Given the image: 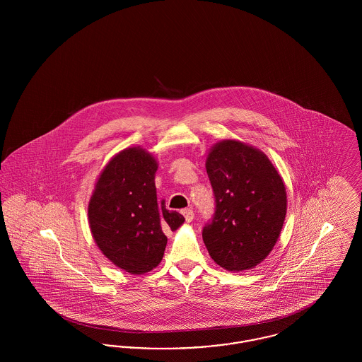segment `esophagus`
Segmentation results:
<instances>
[{
    "mask_svg": "<svg viewBox=\"0 0 362 362\" xmlns=\"http://www.w3.org/2000/svg\"><path fill=\"white\" fill-rule=\"evenodd\" d=\"M182 214L185 216L186 218V223H191L194 220V211L191 209H183L182 210Z\"/></svg>",
    "mask_w": 362,
    "mask_h": 362,
    "instance_id": "34e87169",
    "label": "esophagus"
}]
</instances>
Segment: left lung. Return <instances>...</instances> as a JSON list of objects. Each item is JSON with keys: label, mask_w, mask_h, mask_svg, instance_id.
<instances>
[{"label": "left lung", "mask_w": 362, "mask_h": 362, "mask_svg": "<svg viewBox=\"0 0 362 362\" xmlns=\"http://www.w3.org/2000/svg\"><path fill=\"white\" fill-rule=\"evenodd\" d=\"M216 210L204 226L209 255L228 272L255 267L276 245L286 216V189L269 157L235 139L206 158Z\"/></svg>", "instance_id": "obj_1"}]
</instances>
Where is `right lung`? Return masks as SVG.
<instances>
[{
    "mask_svg": "<svg viewBox=\"0 0 362 362\" xmlns=\"http://www.w3.org/2000/svg\"><path fill=\"white\" fill-rule=\"evenodd\" d=\"M157 161L145 149L127 148L100 173L88 206L92 236L105 258L130 274H144L161 262L164 229L185 223L177 211L157 204Z\"/></svg>",
    "mask_w": 362,
    "mask_h": 362,
    "instance_id": "1",
    "label": "right lung"
}]
</instances>
